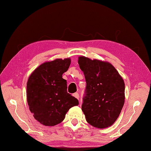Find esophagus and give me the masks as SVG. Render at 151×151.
<instances>
[{
  "label": "esophagus",
  "mask_w": 151,
  "mask_h": 151,
  "mask_svg": "<svg viewBox=\"0 0 151 151\" xmlns=\"http://www.w3.org/2000/svg\"><path fill=\"white\" fill-rule=\"evenodd\" d=\"M73 96H75V98H76L77 99H79V95H78V94L77 93H74V94H73Z\"/></svg>",
  "instance_id": "34e87169"
}]
</instances>
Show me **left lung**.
Listing matches in <instances>:
<instances>
[{
    "instance_id": "left-lung-1",
    "label": "left lung",
    "mask_w": 151,
    "mask_h": 151,
    "mask_svg": "<svg viewBox=\"0 0 151 151\" xmlns=\"http://www.w3.org/2000/svg\"><path fill=\"white\" fill-rule=\"evenodd\" d=\"M78 63L86 82L82 111L88 123L104 129L118 119L124 103V82L111 63L81 56Z\"/></svg>"
}]
</instances>
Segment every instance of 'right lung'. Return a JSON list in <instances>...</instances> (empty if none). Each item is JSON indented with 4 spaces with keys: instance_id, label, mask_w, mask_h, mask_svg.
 Masks as SVG:
<instances>
[{
    "instance_id": "obj_1",
    "label": "right lung",
    "mask_w": 151,
    "mask_h": 151,
    "mask_svg": "<svg viewBox=\"0 0 151 151\" xmlns=\"http://www.w3.org/2000/svg\"><path fill=\"white\" fill-rule=\"evenodd\" d=\"M70 58H57L41 64L31 73L27 84V99L34 118L45 126H55L65 118L78 101L67 93L63 74L70 65Z\"/></svg>"
}]
</instances>
